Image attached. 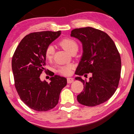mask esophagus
Masks as SVG:
<instances>
[{
  "instance_id": "34e87169",
  "label": "esophagus",
  "mask_w": 134,
  "mask_h": 134,
  "mask_svg": "<svg viewBox=\"0 0 134 134\" xmlns=\"http://www.w3.org/2000/svg\"><path fill=\"white\" fill-rule=\"evenodd\" d=\"M74 82V79L72 77H68L67 78V83H71Z\"/></svg>"
}]
</instances>
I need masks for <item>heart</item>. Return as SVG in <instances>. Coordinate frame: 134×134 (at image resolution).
<instances>
[{"label":"heart","instance_id":"b5f03b06","mask_svg":"<svg viewBox=\"0 0 134 134\" xmlns=\"http://www.w3.org/2000/svg\"><path fill=\"white\" fill-rule=\"evenodd\" d=\"M60 45L66 50L70 54H72L73 52L77 51L78 49V44L75 40L70 38H64L61 40ZM54 54V47L52 45H49L46 47L45 50V57L47 60H51L53 58ZM72 66L70 65L60 66L58 69V72L64 74V75H69L71 73Z\"/></svg>","mask_w":134,"mask_h":134}]
</instances>
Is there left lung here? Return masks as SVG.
Here are the masks:
<instances>
[{
  "label": "left lung",
  "instance_id": "1",
  "mask_svg": "<svg viewBox=\"0 0 134 134\" xmlns=\"http://www.w3.org/2000/svg\"><path fill=\"white\" fill-rule=\"evenodd\" d=\"M70 36L82 42L83 54L77 67L75 80L83 84V91L77 100L83 105L93 107L107 101L118 87L121 59L114 41L107 34L92 27L72 30ZM91 77L87 81L81 76Z\"/></svg>",
  "mask_w": 134,
  "mask_h": 134
}]
</instances>
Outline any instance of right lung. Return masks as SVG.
I'll list each match as a JSON object with an SVG mask.
<instances>
[{"mask_svg":"<svg viewBox=\"0 0 134 134\" xmlns=\"http://www.w3.org/2000/svg\"><path fill=\"white\" fill-rule=\"evenodd\" d=\"M60 34V30L30 33L22 38L12 57L15 88L20 99L33 110L43 112L54 108L67 85V79L60 75H52L50 83L40 79L46 65L45 50Z\"/></svg>","mask_w":134,"mask_h":134,"instance_id":"right-lung-1","label":"right lung"}]
</instances>
